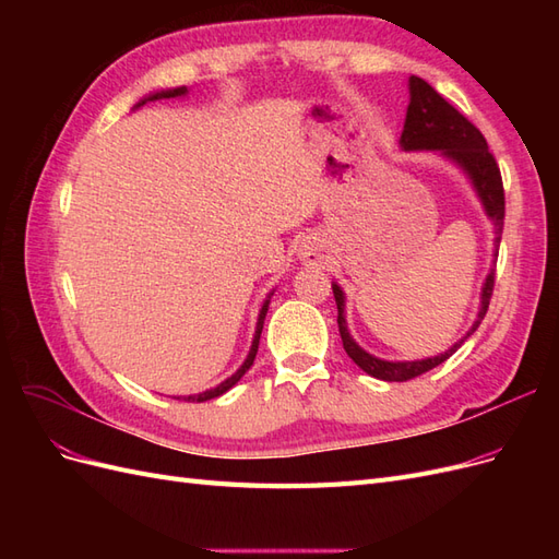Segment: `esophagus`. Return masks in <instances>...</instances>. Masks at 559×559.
Listing matches in <instances>:
<instances>
[{"instance_id": "1", "label": "esophagus", "mask_w": 559, "mask_h": 559, "mask_svg": "<svg viewBox=\"0 0 559 559\" xmlns=\"http://www.w3.org/2000/svg\"><path fill=\"white\" fill-rule=\"evenodd\" d=\"M302 261H308V263H317V261H321V253H319V249H314V247H306V249H302Z\"/></svg>"}]
</instances>
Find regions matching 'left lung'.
I'll return each mask as SVG.
<instances>
[{"label":"left lung","instance_id":"8db88e82","mask_svg":"<svg viewBox=\"0 0 559 559\" xmlns=\"http://www.w3.org/2000/svg\"><path fill=\"white\" fill-rule=\"evenodd\" d=\"M408 83H411V105H408V114H405L401 146L405 151H419V148L443 151V156L452 158L456 165L464 167V173L471 177L473 186H476L487 216L495 222V235H497L495 247L499 249L501 233H503V216H506L503 181H501V173L495 156L489 154L483 132L473 126L464 114L456 111L441 93H436L425 79L411 76ZM495 257H499V251H495ZM492 292H495V267L489 270L483 286L478 319L473 321V326L468 329V333L462 337V341L454 343L445 354H438V357L421 359V361H382L373 357V354L364 352L357 343L352 341L345 324V296L341 292V286L333 284V296L337 306V329H341L343 347L347 352V357L361 370H366L368 376L384 382L413 380L421 373H427V370L441 366L443 361H448L452 354L464 345L466 337L473 335V331H476L480 326V321L485 319Z\"/></svg>","mask_w":559,"mask_h":559}]
</instances>
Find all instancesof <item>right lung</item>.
Returning <instances> with one entry per match:
<instances>
[{
    "mask_svg": "<svg viewBox=\"0 0 559 559\" xmlns=\"http://www.w3.org/2000/svg\"><path fill=\"white\" fill-rule=\"evenodd\" d=\"M183 93H186V88H175V91H163V93H156V95H151V97H146V99H158V97H177V95H183ZM146 99H142L140 105H144ZM267 302H270V300H265V302H263L261 314H259V324H257V335H253V343H251V349H249V357L245 359V364L240 366L238 373L230 376L226 382H222V384H218V386L210 389V392H202V394H198V396H186L183 401H191V403H202V401H210V399H216V396L226 394L233 384H238V380H240V378L247 373V370L251 368L253 359H257V352H259V341H261V331H263V319H265V312H267Z\"/></svg>",
    "mask_w": 559,
    "mask_h": 559,
    "instance_id": "obj_1",
    "label": "right lung"
}]
</instances>
